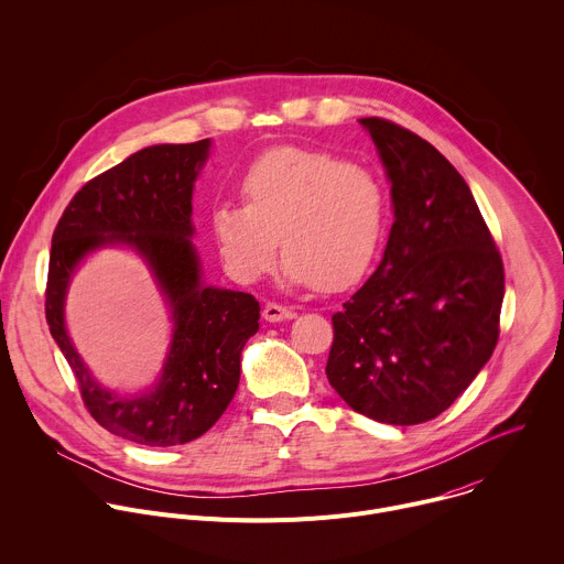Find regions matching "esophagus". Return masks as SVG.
I'll return each mask as SVG.
<instances>
[{"label": "esophagus", "instance_id": "34e87169", "mask_svg": "<svg viewBox=\"0 0 564 564\" xmlns=\"http://www.w3.org/2000/svg\"><path fill=\"white\" fill-rule=\"evenodd\" d=\"M296 312L292 307H285V305H279V303H268L263 307V318L270 321V323H281V321H290L294 318Z\"/></svg>", "mask_w": 564, "mask_h": 564}]
</instances>
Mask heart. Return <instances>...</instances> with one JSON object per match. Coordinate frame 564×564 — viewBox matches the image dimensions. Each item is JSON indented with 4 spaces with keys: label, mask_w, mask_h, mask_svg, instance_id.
Wrapping results in <instances>:
<instances>
[{
    "label": "heart",
    "mask_w": 564,
    "mask_h": 564,
    "mask_svg": "<svg viewBox=\"0 0 564 564\" xmlns=\"http://www.w3.org/2000/svg\"><path fill=\"white\" fill-rule=\"evenodd\" d=\"M246 204L219 202L210 230L226 270L257 283L285 252L288 285L345 290L371 268L383 243L388 197L369 170L307 148H274L246 172Z\"/></svg>",
    "instance_id": "heart-1"
}]
</instances>
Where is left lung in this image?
<instances>
[{
	"label": "left lung",
	"mask_w": 564,
	"mask_h": 564,
	"mask_svg": "<svg viewBox=\"0 0 564 564\" xmlns=\"http://www.w3.org/2000/svg\"><path fill=\"white\" fill-rule=\"evenodd\" d=\"M358 123L386 167L394 224L379 268L332 316L325 373L354 412L419 425L491 358L502 259L469 185L430 141L379 117Z\"/></svg>",
	"instance_id": "obj_1"
}]
</instances>
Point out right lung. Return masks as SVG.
Returning a JSON list of instances; mask_svg holds the SVG:
<instances>
[{"mask_svg":"<svg viewBox=\"0 0 564 564\" xmlns=\"http://www.w3.org/2000/svg\"><path fill=\"white\" fill-rule=\"evenodd\" d=\"M213 141L156 143L88 181L64 210L51 248L46 321L79 381L90 416L148 447L183 445L226 412L241 379V351L259 332L252 294L208 285L193 243V193ZM106 247L132 249L171 312V343L158 381L134 395L108 391L76 351L65 299L80 263Z\"/></svg>","mask_w":564,"mask_h":564,"instance_id":"right-lung-1","label":"right lung"}]
</instances>
